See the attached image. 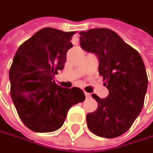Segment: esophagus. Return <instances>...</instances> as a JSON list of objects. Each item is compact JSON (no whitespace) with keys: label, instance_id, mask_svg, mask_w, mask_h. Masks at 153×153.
I'll return each mask as SVG.
<instances>
[{"label":"esophagus","instance_id":"esophagus-1","mask_svg":"<svg viewBox=\"0 0 153 153\" xmlns=\"http://www.w3.org/2000/svg\"><path fill=\"white\" fill-rule=\"evenodd\" d=\"M84 94H85V96H86V98H90L91 97V94L89 93H87V92H84Z\"/></svg>","mask_w":153,"mask_h":153}]
</instances>
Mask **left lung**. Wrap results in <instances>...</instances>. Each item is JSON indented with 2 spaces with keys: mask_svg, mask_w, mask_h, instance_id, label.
Returning <instances> with one entry per match:
<instances>
[{
  "mask_svg": "<svg viewBox=\"0 0 153 153\" xmlns=\"http://www.w3.org/2000/svg\"><path fill=\"white\" fill-rule=\"evenodd\" d=\"M80 45L98 57V72L108 96L93 97L95 112L87 114V125L96 136L114 138L126 132L141 113L147 89V75L142 58L117 33L108 28L80 32Z\"/></svg>",
  "mask_w": 153,
  "mask_h": 153,
  "instance_id": "1",
  "label": "left lung"
}]
</instances>
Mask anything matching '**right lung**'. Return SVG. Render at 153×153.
I'll return each instance as SVG.
<instances>
[{
	"label": "right lung",
	"instance_id": "obj_1",
	"mask_svg": "<svg viewBox=\"0 0 153 153\" xmlns=\"http://www.w3.org/2000/svg\"><path fill=\"white\" fill-rule=\"evenodd\" d=\"M74 33L42 28L19 46L13 58L11 96L21 120L33 131L60 129L70 108L85 100L82 90L64 88L54 80L64 68Z\"/></svg>",
	"mask_w": 153,
	"mask_h": 153
}]
</instances>
